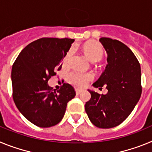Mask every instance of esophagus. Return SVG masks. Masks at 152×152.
Returning a JSON list of instances; mask_svg holds the SVG:
<instances>
[{
  "instance_id": "obj_1",
  "label": "esophagus",
  "mask_w": 152,
  "mask_h": 152,
  "mask_svg": "<svg viewBox=\"0 0 152 152\" xmlns=\"http://www.w3.org/2000/svg\"><path fill=\"white\" fill-rule=\"evenodd\" d=\"M75 91H76V94H77V95L80 94V93L82 92V91H81V90H80V89H77V88H76V89H75Z\"/></svg>"
}]
</instances>
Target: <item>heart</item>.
<instances>
[{
  "label": "heart",
  "mask_w": 152,
  "mask_h": 152,
  "mask_svg": "<svg viewBox=\"0 0 152 152\" xmlns=\"http://www.w3.org/2000/svg\"><path fill=\"white\" fill-rule=\"evenodd\" d=\"M83 49H84L85 56L92 62L99 61L103 56V49H102L101 46L94 42H90L86 43ZM72 53V49H71L63 60L64 64H66L68 63V58L71 56ZM93 78H94V76L92 74L84 73V72H80L77 70L72 71L68 73V76H67L68 82L77 86V87H80V88L84 87L90 80H93Z\"/></svg>",
  "instance_id": "b5f03b06"
}]
</instances>
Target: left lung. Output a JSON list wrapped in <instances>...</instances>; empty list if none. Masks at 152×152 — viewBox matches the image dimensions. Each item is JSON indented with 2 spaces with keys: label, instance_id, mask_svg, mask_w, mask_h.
Returning <instances> with one entry per match:
<instances>
[{
  "label": "left lung",
  "instance_id": "obj_1",
  "mask_svg": "<svg viewBox=\"0 0 152 152\" xmlns=\"http://www.w3.org/2000/svg\"><path fill=\"white\" fill-rule=\"evenodd\" d=\"M100 42L107 54L104 72L94 88L106 86L107 94L88 90L91 98L85 111L91 123L98 128L110 129L121 124L133 110L142 94L141 67L129 47L121 42L102 37Z\"/></svg>",
  "mask_w": 152,
  "mask_h": 152
}]
</instances>
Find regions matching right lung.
<instances>
[{"label": "right lung", "instance_id": "1", "mask_svg": "<svg viewBox=\"0 0 152 152\" xmlns=\"http://www.w3.org/2000/svg\"><path fill=\"white\" fill-rule=\"evenodd\" d=\"M72 39L42 38L26 45L12 66L13 98L19 111L39 127L56 126L62 119L67 103L76 95L64 83L52 91L48 80L61 68Z\"/></svg>", "mask_w": 152, "mask_h": 152}]
</instances>
